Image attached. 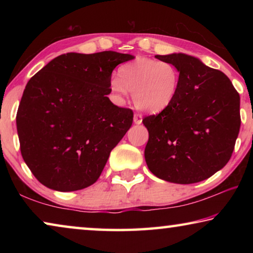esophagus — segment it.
I'll return each mask as SVG.
<instances>
[{
  "instance_id": "esophagus-1",
  "label": "esophagus",
  "mask_w": 253,
  "mask_h": 253,
  "mask_svg": "<svg viewBox=\"0 0 253 253\" xmlns=\"http://www.w3.org/2000/svg\"><path fill=\"white\" fill-rule=\"evenodd\" d=\"M143 122V116L140 114H135L134 115V123L136 125H139V124H142Z\"/></svg>"
}]
</instances>
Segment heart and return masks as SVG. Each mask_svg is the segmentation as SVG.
Wrapping results in <instances>:
<instances>
[{"instance_id":"b5f03b06","label":"heart","mask_w":253,"mask_h":253,"mask_svg":"<svg viewBox=\"0 0 253 253\" xmlns=\"http://www.w3.org/2000/svg\"><path fill=\"white\" fill-rule=\"evenodd\" d=\"M181 74L168 61L137 58L118 69V78L110 80V89L122 98L132 92L137 108L147 113H162L176 99Z\"/></svg>"}]
</instances>
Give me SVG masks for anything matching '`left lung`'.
I'll use <instances>...</instances> for the list:
<instances>
[{"label": "left lung", "instance_id": "1", "mask_svg": "<svg viewBox=\"0 0 253 253\" xmlns=\"http://www.w3.org/2000/svg\"><path fill=\"white\" fill-rule=\"evenodd\" d=\"M177 68L176 99L143 119L148 130L145 161L158 178L192 184L212 176L229 162L238 138L240 96L223 72L185 53L155 55Z\"/></svg>", "mask_w": 253, "mask_h": 253}]
</instances>
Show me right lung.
I'll return each mask as SVG.
<instances>
[{
	"label": "right lung",
	"mask_w": 253,
	"mask_h": 253,
	"mask_svg": "<svg viewBox=\"0 0 253 253\" xmlns=\"http://www.w3.org/2000/svg\"><path fill=\"white\" fill-rule=\"evenodd\" d=\"M134 58L115 51L69 52L29 80L16 128L23 160L41 184L71 192L99 178L134 116L131 109L115 106L107 97L111 72Z\"/></svg>",
	"instance_id": "obj_1"
}]
</instances>
